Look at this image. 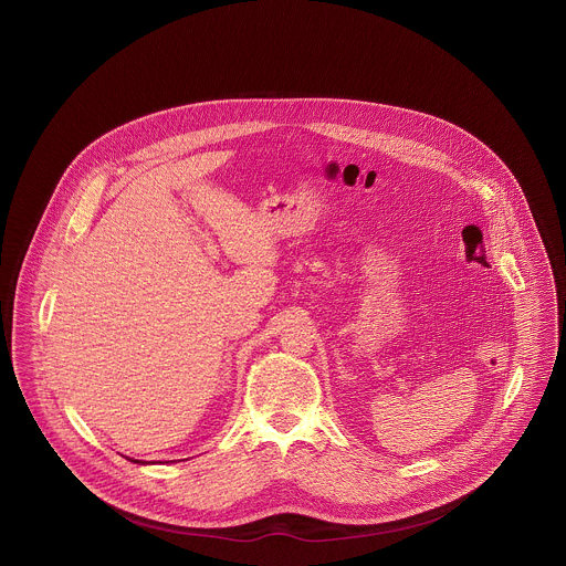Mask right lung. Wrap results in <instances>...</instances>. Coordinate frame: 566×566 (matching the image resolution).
<instances>
[{
    "instance_id": "right-lung-1",
    "label": "right lung",
    "mask_w": 566,
    "mask_h": 566,
    "mask_svg": "<svg viewBox=\"0 0 566 566\" xmlns=\"http://www.w3.org/2000/svg\"><path fill=\"white\" fill-rule=\"evenodd\" d=\"M135 463H139V461H135Z\"/></svg>"
}]
</instances>
